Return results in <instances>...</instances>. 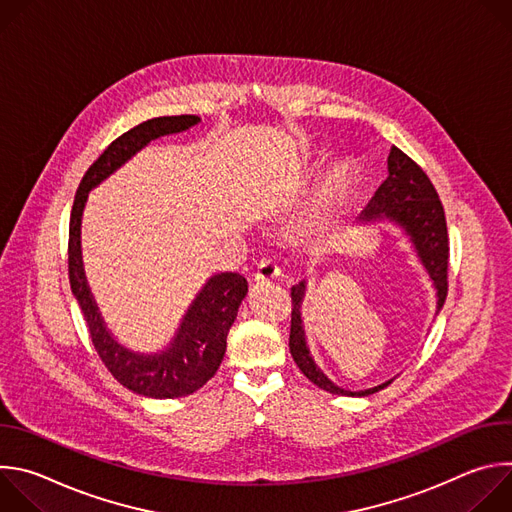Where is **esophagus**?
I'll return each instance as SVG.
<instances>
[{
  "label": "esophagus",
  "mask_w": 512,
  "mask_h": 512,
  "mask_svg": "<svg viewBox=\"0 0 512 512\" xmlns=\"http://www.w3.org/2000/svg\"><path fill=\"white\" fill-rule=\"evenodd\" d=\"M277 275H279V267L275 263H271L269 259H263L257 263L253 277L257 283H267V281H273Z\"/></svg>",
  "instance_id": "esophagus-1"
}]
</instances>
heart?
<instances>
[{
	"label": "heart",
	"mask_w": 512,
	"mask_h": 512,
	"mask_svg": "<svg viewBox=\"0 0 512 512\" xmlns=\"http://www.w3.org/2000/svg\"><path fill=\"white\" fill-rule=\"evenodd\" d=\"M354 182V166L346 160H340L330 166V170L320 180L312 202L300 214L294 223L289 225L287 235L298 241L314 239L332 218L336 208L346 200Z\"/></svg>",
	"instance_id": "b5f03b06"
}]
</instances>
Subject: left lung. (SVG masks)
I'll return each instance as SVG.
<instances>
[{"label":"left lung","instance_id":"1","mask_svg":"<svg viewBox=\"0 0 512 512\" xmlns=\"http://www.w3.org/2000/svg\"><path fill=\"white\" fill-rule=\"evenodd\" d=\"M389 176L379 186L367 208L360 214V223H377V221H391L407 235L413 251L417 253L419 263L425 267L429 279L433 281L435 296H437V312L442 310L446 296H448V259H450V245H448V227H446V214L440 196H437L431 180L427 174L399 148H391L387 160ZM306 296V281L291 287V332H289V350L294 356L300 371L320 389L332 395H346V397H367L373 395L391 381L377 385L373 389L364 391H348L334 385L314 362L306 332L302 324V302Z\"/></svg>","mask_w":512,"mask_h":512}]
</instances>
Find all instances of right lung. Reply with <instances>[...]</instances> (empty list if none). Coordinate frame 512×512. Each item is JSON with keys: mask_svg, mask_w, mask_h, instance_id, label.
I'll use <instances>...</instances> for the list:
<instances>
[{"mask_svg": "<svg viewBox=\"0 0 512 512\" xmlns=\"http://www.w3.org/2000/svg\"><path fill=\"white\" fill-rule=\"evenodd\" d=\"M196 115L154 117L119 135L83 176L68 227V279L95 350L107 371L129 391L152 399L186 397L206 385L218 371L227 350V334L247 296V279L239 273L212 275L184 314L172 342L154 354L135 352L119 344L95 304L81 255V218L89 192L131 160L150 141L196 125Z\"/></svg>", "mask_w": 512, "mask_h": 512, "instance_id": "obj_1", "label": "right lung"}]
</instances>
